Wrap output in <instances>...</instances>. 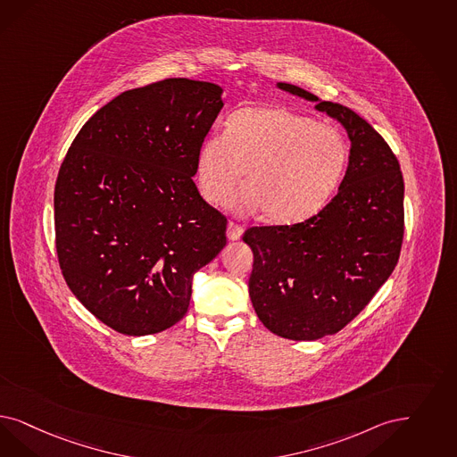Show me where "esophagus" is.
<instances>
[{
	"instance_id": "1",
	"label": "esophagus",
	"mask_w": 457,
	"mask_h": 457,
	"mask_svg": "<svg viewBox=\"0 0 457 457\" xmlns=\"http://www.w3.org/2000/svg\"><path fill=\"white\" fill-rule=\"evenodd\" d=\"M243 231H245V228L241 226V224H237V222H229L228 224V237L231 239V241H237L239 237H243Z\"/></svg>"
}]
</instances>
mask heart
<instances>
[{
	"label": "heart",
	"instance_id": "heart-1",
	"mask_svg": "<svg viewBox=\"0 0 457 457\" xmlns=\"http://www.w3.org/2000/svg\"><path fill=\"white\" fill-rule=\"evenodd\" d=\"M349 165L346 137L328 123L280 106L233 112L224 133L207 135L195 158L199 189L220 204L241 171L247 182L228 198L235 212L263 209L278 224L309 220L332 199Z\"/></svg>",
	"mask_w": 457,
	"mask_h": 457
}]
</instances>
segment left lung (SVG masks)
Returning <instances> with one entry per match:
<instances>
[{
    "mask_svg": "<svg viewBox=\"0 0 457 457\" xmlns=\"http://www.w3.org/2000/svg\"><path fill=\"white\" fill-rule=\"evenodd\" d=\"M278 87L317 103L351 140L346 175L329 204L303 222L243 235L253 252L248 287L258 319L285 339L314 341L347 326L396 267L403 175L388 143L360 114L294 84Z\"/></svg>",
    "mask_w": 457,
    "mask_h": 457,
    "instance_id": "left-lung-1",
    "label": "left lung"
}]
</instances>
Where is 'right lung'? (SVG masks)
I'll list each match as a JSON object with an SVG mask.
<instances>
[{"mask_svg": "<svg viewBox=\"0 0 457 457\" xmlns=\"http://www.w3.org/2000/svg\"><path fill=\"white\" fill-rule=\"evenodd\" d=\"M220 93L184 78L125 91L96 111L63 158L54 192L59 265L114 331L172 328L189 309L194 273L226 246L228 220L192 180Z\"/></svg>", "mask_w": 457, "mask_h": 457, "instance_id": "obj_1", "label": "right lung"}]
</instances>
